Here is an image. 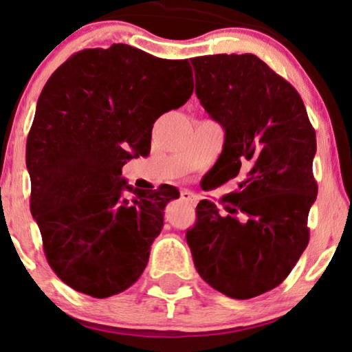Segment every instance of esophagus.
Here are the masks:
<instances>
[{
	"label": "esophagus",
	"mask_w": 352,
	"mask_h": 352,
	"mask_svg": "<svg viewBox=\"0 0 352 352\" xmlns=\"http://www.w3.org/2000/svg\"><path fill=\"white\" fill-rule=\"evenodd\" d=\"M180 196H182V199L184 201H186V203H190V204H196L198 203V196H196L195 193H191V191H188V190H184L180 193Z\"/></svg>",
	"instance_id": "1"
}]
</instances>
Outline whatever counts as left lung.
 Returning <instances> with one entry per match:
<instances>
[{"label": "left lung", "mask_w": 352, "mask_h": 352, "mask_svg": "<svg viewBox=\"0 0 352 352\" xmlns=\"http://www.w3.org/2000/svg\"><path fill=\"white\" fill-rule=\"evenodd\" d=\"M191 64L196 96L225 130L210 172L220 185L241 182L222 198L227 214L199 201L186 243L206 283L250 299L278 287L309 243L316 130L296 88L257 56H199Z\"/></svg>", "instance_id": "8db88e82"}]
</instances>
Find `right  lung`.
<instances>
[{
    "mask_svg": "<svg viewBox=\"0 0 352 352\" xmlns=\"http://www.w3.org/2000/svg\"><path fill=\"white\" fill-rule=\"evenodd\" d=\"M191 93L188 59L122 43L78 51L46 82L27 137L30 212L50 267L75 292L109 298L143 274L164 208L180 193L133 188L122 167L149 154L154 122Z\"/></svg>",
    "mask_w": 352,
    "mask_h": 352,
    "instance_id": "1",
    "label": "right lung"
}]
</instances>
